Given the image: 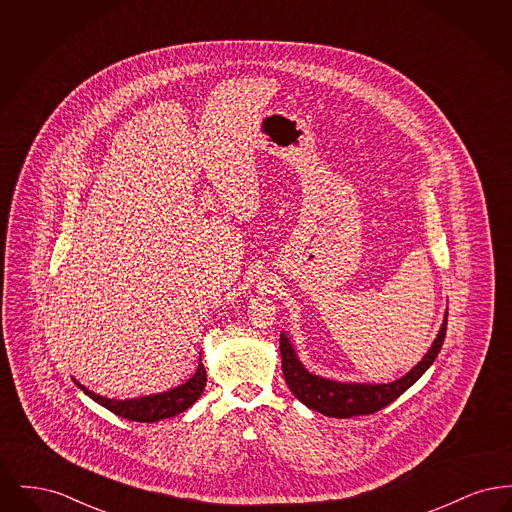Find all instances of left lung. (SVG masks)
Returning <instances> with one entry per match:
<instances>
[{"label": "left lung", "mask_w": 512, "mask_h": 512, "mask_svg": "<svg viewBox=\"0 0 512 512\" xmlns=\"http://www.w3.org/2000/svg\"><path fill=\"white\" fill-rule=\"evenodd\" d=\"M445 330H447V317L443 320L438 338L434 340L424 359L414 366L411 372H407L403 378L391 384H341V382L315 376L299 363L292 343L284 334H280L282 372L293 395L303 405H307L317 413L334 416V418H351V416L376 413L388 407L391 401H395L401 393L409 390L436 361L439 349L443 345Z\"/></svg>", "instance_id": "obj_1"}]
</instances>
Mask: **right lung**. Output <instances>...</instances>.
Wrapping results in <instances>:
<instances>
[{"label": "right lung", "mask_w": 512, "mask_h": 512, "mask_svg": "<svg viewBox=\"0 0 512 512\" xmlns=\"http://www.w3.org/2000/svg\"><path fill=\"white\" fill-rule=\"evenodd\" d=\"M205 384H207V372L203 368L201 357H199V365H197L194 376L186 384H182L174 390L165 391V393L147 395L140 399H126V401L107 399V397L96 395L94 391L86 390L84 386H80L76 382V386L86 395H90L101 407L109 409L111 413L122 416V418L134 420V422H157L163 418H171L174 414L184 413L199 399V395L205 390Z\"/></svg>", "instance_id": "obj_1"}]
</instances>
